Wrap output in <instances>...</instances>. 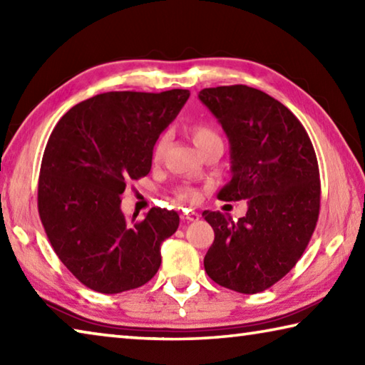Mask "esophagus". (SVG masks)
<instances>
[{
  "mask_svg": "<svg viewBox=\"0 0 365 365\" xmlns=\"http://www.w3.org/2000/svg\"><path fill=\"white\" fill-rule=\"evenodd\" d=\"M200 219V214L197 212H187V214H182V220L183 222H195Z\"/></svg>",
  "mask_w": 365,
  "mask_h": 365,
  "instance_id": "1",
  "label": "esophagus"
}]
</instances>
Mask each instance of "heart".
<instances>
[{
	"label": "heart",
	"mask_w": 365,
	"mask_h": 365,
	"mask_svg": "<svg viewBox=\"0 0 365 365\" xmlns=\"http://www.w3.org/2000/svg\"><path fill=\"white\" fill-rule=\"evenodd\" d=\"M191 137H193L195 145L197 148H202L205 145H207L209 141H214V140H220L217 132L214 130L211 125H206V123H196V125L191 127ZM169 143V135L168 133H163L160 137L156 140V143L153 146V153H151V158L154 163H159L160 159H163L164 153H165V148H168ZM182 200H187V201H196L197 195L195 191L187 190V191H182L180 193Z\"/></svg>",
	"instance_id": "b5f03b06"
}]
</instances>
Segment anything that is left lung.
Segmentation results:
<instances>
[{
	"label": "left lung",
	"instance_id": "left-lung-1",
	"mask_svg": "<svg viewBox=\"0 0 365 365\" xmlns=\"http://www.w3.org/2000/svg\"><path fill=\"white\" fill-rule=\"evenodd\" d=\"M197 96L230 141L232 178L219 197L248 200V212L238 222L219 211L202 212L214 230L205 269L233 292H264L294 267L316 230V151L298 117L261 90L215 86Z\"/></svg>",
	"mask_w": 365,
	"mask_h": 365
}]
</instances>
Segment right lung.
Masks as SVG:
<instances>
[{
    "mask_svg": "<svg viewBox=\"0 0 365 365\" xmlns=\"http://www.w3.org/2000/svg\"><path fill=\"white\" fill-rule=\"evenodd\" d=\"M188 96L178 88L108 91L71 108L49 135L38 214L61 262L90 289L115 294L156 275L160 245L180 217L153 207L143 220L128 222L120 195L150 174L153 146Z\"/></svg>",
    "mask_w": 365,
    "mask_h": 365,
    "instance_id": "add662e5",
    "label": "right lung"
}]
</instances>
